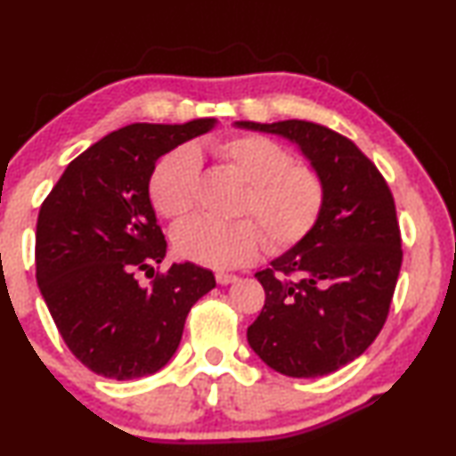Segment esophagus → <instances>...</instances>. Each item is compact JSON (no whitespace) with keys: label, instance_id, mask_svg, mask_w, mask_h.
<instances>
[{"label":"esophagus","instance_id":"obj_1","mask_svg":"<svg viewBox=\"0 0 456 456\" xmlns=\"http://www.w3.org/2000/svg\"><path fill=\"white\" fill-rule=\"evenodd\" d=\"M216 280H217V284L228 286V284H234L236 280H239V276H234V273H226V272H217Z\"/></svg>","mask_w":456,"mask_h":456}]
</instances>
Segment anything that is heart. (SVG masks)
Listing matches in <instances>:
<instances>
[{
	"instance_id": "1",
	"label": "heart",
	"mask_w": 456,
	"mask_h": 456,
	"mask_svg": "<svg viewBox=\"0 0 456 456\" xmlns=\"http://www.w3.org/2000/svg\"><path fill=\"white\" fill-rule=\"evenodd\" d=\"M214 151L247 183L240 211L253 214L276 251L297 245L314 228L323 203L320 174L309 164H292L280 142L259 134H240L220 141ZM201 159L195 147L174 149L155 167L149 195L164 217H183L195 208ZM180 257L195 264L232 270L251 264L264 247V232L251 220L222 224L192 217L172 232Z\"/></svg>"
}]
</instances>
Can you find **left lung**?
<instances>
[{"instance_id": "1", "label": "left lung", "mask_w": 456, "mask_h": 456, "mask_svg": "<svg viewBox=\"0 0 456 456\" xmlns=\"http://www.w3.org/2000/svg\"><path fill=\"white\" fill-rule=\"evenodd\" d=\"M234 126L295 142L320 174L323 203L314 228L255 273L265 305L247 330L248 346L273 371L328 376L376 340L403 264L392 192L361 149L305 120Z\"/></svg>"}]
</instances>
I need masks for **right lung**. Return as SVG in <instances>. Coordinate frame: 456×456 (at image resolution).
Instances as JSON below:
<instances>
[{
  "label": "right lung",
  "instance_id": "1",
  "mask_svg": "<svg viewBox=\"0 0 456 456\" xmlns=\"http://www.w3.org/2000/svg\"><path fill=\"white\" fill-rule=\"evenodd\" d=\"M216 124L199 118L114 130L68 164L41 205L37 284L68 348L97 376L159 371L191 307L216 286L214 273L191 261L172 264L151 286L134 278L167 248L149 199L155 161Z\"/></svg>",
  "mask_w": 456,
  "mask_h": 456
}]
</instances>
